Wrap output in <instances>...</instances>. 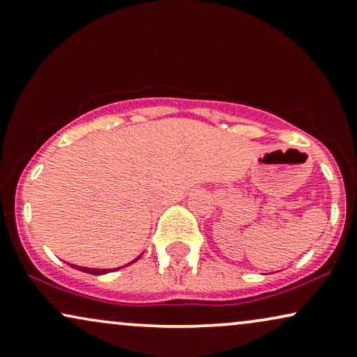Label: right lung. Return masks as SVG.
<instances>
[{"label": "right lung", "mask_w": 357, "mask_h": 357, "mask_svg": "<svg viewBox=\"0 0 357 357\" xmlns=\"http://www.w3.org/2000/svg\"><path fill=\"white\" fill-rule=\"evenodd\" d=\"M140 258V257H139ZM139 258H135L134 261H137ZM134 261H130V263H134ZM129 263V265H130ZM73 268H76V270H81V271H84V273H91V275H105V273H109V271H112V270H98V268H86V266H76V265H71ZM116 270H119V268H114V271Z\"/></svg>", "instance_id": "1"}]
</instances>
